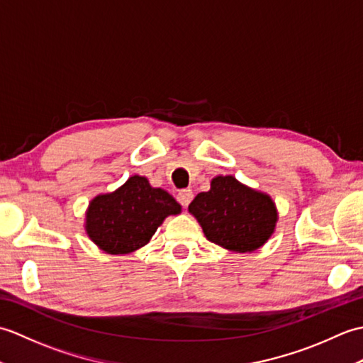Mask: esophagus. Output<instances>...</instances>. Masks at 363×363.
Segmentation results:
<instances>
[{
  "label": "esophagus",
  "mask_w": 363,
  "mask_h": 363,
  "mask_svg": "<svg viewBox=\"0 0 363 363\" xmlns=\"http://www.w3.org/2000/svg\"><path fill=\"white\" fill-rule=\"evenodd\" d=\"M191 199H194V191L190 189H184L177 194V201H179V204L184 207H187L191 203Z\"/></svg>",
  "instance_id": "34e87169"
}]
</instances>
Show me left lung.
<instances>
[{
    "mask_svg": "<svg viewBox=\"0 0 363 363\" xmlns=\"http://www.w3.org/2000/svg\"><path fill=\"white\" fill-rule=\"evenodd\" d=\"M212 243L237 252L260 248L273 234L277 213L272 198L243 186L233 176H217L209 191L189 206Z\"/></svg>",
    "mask_w": 363,
    "mask_h": 363,
    "instance_id": "left-lung-1",
    "label": "left lung"
}]
</instances>
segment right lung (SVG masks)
Masks as SVG:
<instances>
[{"mask_svg": "<svg viewBox=\"0 0 363 363\" xmlns=\"http://www.w3.org/2000/svg\"><path fill=\"white\" fill-rule=\"evenodd\" d=\"M181 212L176 199L152 189L146 177H129L113 194L99 195L89 206L87 234L109 254L133 252L150 242L168 215Z\"/></svg>", "mask_w": 363, "mask_h": 363, "instance_id": "right-lung-1", "label": "right lung"}]
</instances>
